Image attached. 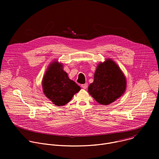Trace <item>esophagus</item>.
Segmentation results:
<instances>
[{
  "label": "esophagus",
  "instance_id": "1",
  "mask_svg": "<svg viewBox=\"0 0 159 159\" xmlns=\"http://www.w3.org/2000/svg\"><path fill=\"white\" fill-rule=\"evenodd\" d=\"M81 86H82V87L84 89H86L87 88V87H88V84H87V83H85V84H82Z\"/></svg>",
  "mask_w": 159,
  "mask_h": 159
}]
</instances>
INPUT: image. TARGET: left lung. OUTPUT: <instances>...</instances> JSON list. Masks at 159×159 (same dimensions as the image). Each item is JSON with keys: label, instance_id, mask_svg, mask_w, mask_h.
Listing matches in <instances>:
<instances>
[{"label": "left lung", "instance_id": "8db88e82", "mask_svg": "<svg viewBox=\"0 0 159 159\" xmlns=\"http://www.w3.org/2000/svg\"><path fill=\"white\" fill-rule=\"evenodd\" d=\"M88 92L99 104L108 105L116 101L126 89V79L119 66L110 59L100 63Z\"/></svg>", "mask_w": 159, "mask_h": 159}]
</instances>
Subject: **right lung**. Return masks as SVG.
Listing matches in <instances>:
<instances>
[{
  "instance_id": "right-lung-1",
  "label": "right lung",
  "mask_w": 159,
  "mask_h": 159,
  "mask_svg": "<svg viewBox=\"0 0 159 159\" xmlns=\"http://www.w3.org/2000/svg\"><path fill=\"white\" fill-rule=\"evenodd\" d=\"M62 67L63 65L57 62L52 63L42 82L45 96L58 106L67 104L80 90V87L69 78Z\"/></svg>"
}]
</instances>
